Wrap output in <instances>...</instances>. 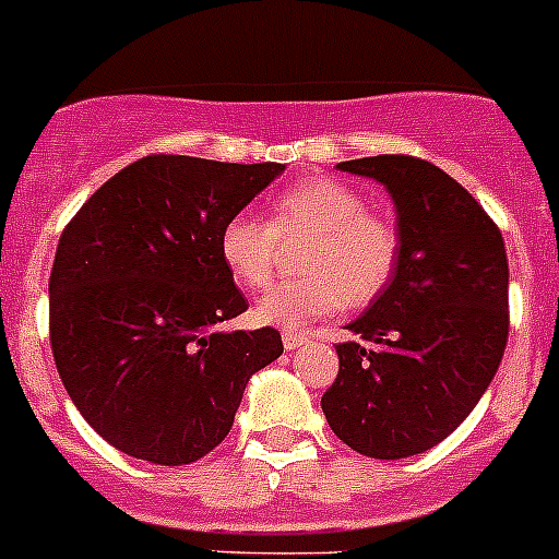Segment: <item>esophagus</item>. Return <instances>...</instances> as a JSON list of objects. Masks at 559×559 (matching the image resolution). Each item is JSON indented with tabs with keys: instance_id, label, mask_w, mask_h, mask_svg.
I'll return each mask as SVG.
<instances>
[{
	"instance_id": "1",
	"label": "esophagus",
	"mask_w": 559,
	"mask_h": 559,
	"mask_svg": "<svg viewBox=\"0 0 559 559\" xmlns=\"http://www.w3.org/2000/svg\"><path fill=\"white\" fill-rule=\"evenodd\" d=\"M305 343H307V335H301V332H290V330L283 332V346H285V349H288V352L301 349Z\"/></svg>"
}]
</instances>
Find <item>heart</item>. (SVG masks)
Wrapping results in <instances>:
<instances>
[{"mask_svg":"<svg viewBox=\"0 0 559 559\" xmlns=\"http://www.w3.org/2000/svg\"><path fill=\"white\" fill-rule=\"evenodd\" d=\"M305 276L274 285L254 307L260 324L301 330L335 316L346 301L366 305L391 283L399 263V229L368 210L360 191L337 179H305L271 199V222L235 213L218 233L224 269L243 290L271 283L280 240L305 238Z\"/></svg>","mask_w":559,"mask_h":559,"instance_id":"heart-1","label":"heart"}]
</instances>
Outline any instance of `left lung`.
<instances>
[{
	"label": "left lung",
	"instance_id": "left-lung-1",
	"mask_svg": "<svg viewBox=\"0 0 559 559\" xmlns=\"http://www.w3.org/2000/svg\"><path fill=\"white\" fill-rule=\"evenodd\" d=\"M377 179L396 207L391 283L337 343L321 396L326 424L373 460L413 457L449 438L488 391L507 346V252L499 227L457 179L407 155L337 163Z\"/></svg>",
	"mask_w": 559,
	"mask_h": 559
}]
</instances>
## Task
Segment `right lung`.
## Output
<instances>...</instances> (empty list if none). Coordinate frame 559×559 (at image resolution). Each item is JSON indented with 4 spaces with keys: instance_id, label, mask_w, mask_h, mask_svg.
I'll list each match as a JSON object with an SVG mask.
<instances>
[{
    "instance_id": "obj_1",
    "label": "right lung",
    "mask_w": 559,
    "mask_h": 559,
    "mask_svg": "<svg viewBox=\"0 0 559 559\" xmlns=\"http://www.w3.org/2000/svg\"><path fill=\"white\" fill-rule=\"evenodd\" d=\"M283 171L141 157L60 235L49 276L55 366L82 418L119 452L197 463L233 429L252 373L283 355L271 326L216 330L249 307L218 233Z\"/></svg>"
}]
</instances>
